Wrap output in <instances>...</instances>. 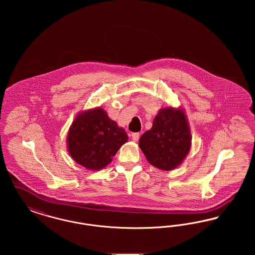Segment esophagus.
<instances>
[{
  "instance_id": "1",
  "label": "esophagus",
  "mask_w": 255,
  "mask_h": 255,
  "mask_svg": "<svg viewBox=\"0 0 255 255\" xmlns=\"http://www.w3.org/2000/svg\"><path fill=\"white\" fill-rule=\"evenodd\" d=\"M138 138H139V133H132V139H133V141H137V140H138Z\"/></svg>"
}]
</instances>
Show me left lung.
Wrapping results in <instances>:
<instances>
[{
	"instance_id": "left-lung-1",
	"label": "left lung",
	"mask_w": 255,
	"mask_h": 255,
	"mask_svg": "<svg viewBox=\"0 0 255 255\" xmlns=\"http://www.w3.org/2000/svg\"><path fill=\"white\" fill-rule=\"evenodd\" d=\"M191 140L184 109L167 106L158 111L152 128L140 136L138 145L150 164L170 171L182 164L190 151Z\"/></svg>"
}]
</instances>
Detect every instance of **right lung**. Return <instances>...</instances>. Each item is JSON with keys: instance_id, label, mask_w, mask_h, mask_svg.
Returning a JSON list of instances; mask_svg holds the SVG:
<instances>
[{"instance_id": "1", "label": "right lung", "mask_w": 255, "mask_h": 255, "mask_svg": "<svg viewBox=\"0 0 255 255\" xmlns=\"http://www.w3.org/2000/svg\"><path fill=\"white\" fill-rule=\"evenodd\" d=\"M128 141L125 130L100 107L80 112L67 135V149L75 162L89 170L103 169Z\"/></svg>"}]
</instances>
